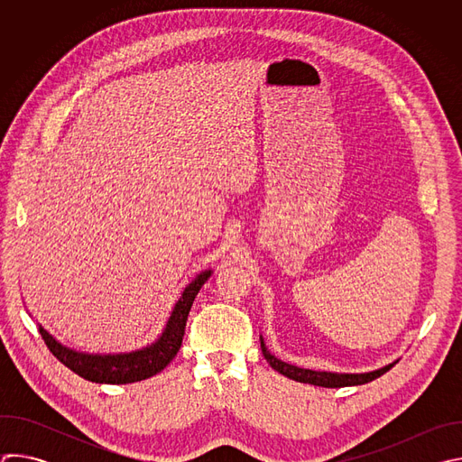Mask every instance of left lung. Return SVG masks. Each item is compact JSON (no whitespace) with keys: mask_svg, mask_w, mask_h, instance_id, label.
Instances as JSON below:
<instances>
[{"mask_svg":"<svg viewBox=\"0 0 462 462\" xmlns=\"http://www.w3.org/2000/svg\"><path fill=\"white\" fill-rule=\"evenodd\" d=\"M261 340V351L265 360L271 364L273 369H276L278 373L285 374L287 378H292L296 382H303V383H312V385H321V387H347V385H362L367 383L378 376H382L383 373H387L394 364L399 360H394L380 369L374 371H367V373H333V371H314V369H305V367H298L292 364H287L280 358H276L274 355H271V351L267 349L265 342H263V337H259Z\"/></svg>","mask_w":462,"mask_h":462,"instance_id":"left-lung-1","label":"left lung"}]
</instances>
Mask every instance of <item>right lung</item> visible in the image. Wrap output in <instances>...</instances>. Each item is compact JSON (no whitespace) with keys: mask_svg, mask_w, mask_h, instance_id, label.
Segmentation results:
<instances>
[{"mask_svg":"<svg viewBox=\"0 0 462 462\" xmlns=\"http://www.w3.org/2000/svg\"><path fill=\"white\" fill-rule=\"evenodd\" d=\"M212 276V269L197 274L180 292L161 337L146 347L127 353H82L60 344L42 325L38 331L49 351L79 376L97 383H131L161 373L179 353L191 303Z\"/></svg>","mask_w":462,"mask_h":462,"instance_id":"right-lung-1","label":"right lung"}]
</instances>
